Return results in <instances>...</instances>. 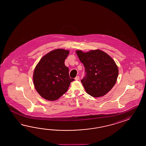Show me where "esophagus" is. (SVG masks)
<instances>
[{
    "label": "esophagus",
    "mask_w": 146,
    "mask_h": 146,
    "mask_svg": "<svg viewBox=\"0 0 146 146\" xmlns=\"http://www.w3.org/2000/svg\"><path fill=\"white\" fill-rule=\"evenodd\" d=\"M79 79H80V77L79 76H77L75 78V80H79Z\"/></svg>",
    "instance_id": "1"
}]
</instances>
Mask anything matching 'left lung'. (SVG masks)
<instances>
[{
	"mask_svg": "<svg viewBox=\"0 0 146 146\" xmlns=\"http://www.w3.org/2000/svg\"><path fill=\"white\" fill-rule=\"evenodd\" d=\"M76 53L85 68L86 74L81 82L87 93L95 98L106 95L118 77V68L114 60L99 50L87 53L77 50Z\"/></svg>",
	"mask_w": 146,
	"mask_h": 146,
	"instance_id": "obj_1",
	"label": "left lung"
}]
</instances>
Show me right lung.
I'll list each match as a JSON object with an SVG mask.
<instances>
[{
	"mask_svg": "<svg viewBox=\"0 0 146 146\" xmlns=\"http://www.w3.org/2000/svg\"><path fill=\"white\" fill-rule=\"evenodd\" d=\"M69 51L57 49L47 53L37 64L33 73L34 87L45 99L55 101L68 89L71 82L65 60Z\"/></svg>",
	"mask_w": 146,
	"mask_h": 146,
	"instance_id": "add662e5",
	"label": "right lung"
}]
</instances>
